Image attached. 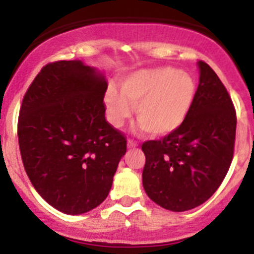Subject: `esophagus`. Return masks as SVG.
Masks as SVG:
<instances>
[{"label":"esophagus","instance_id":"esophagus-1","mask_svg":"<svg viewBox=\"0 0 254 254\" xmlns=\"http://www.w3.org/2000/svg\"><path fill=\"white\" fill-rule=\"evenodd\" d=\"M127 146H128V147H136V146H138V143L136 142V141H133V140H131V138H129V140L127 141Z\"/></svg>","mask_w":254,"mask_h":254}]
</instances>
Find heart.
<instances>
[{
    "label": "heart",
    "mask_w": 254,
    "mask_h": 254,
    "mask_svg": "<svg viewBox=\"0 0 254 254\" xmlns=\"http://www.w3.org/2000/svg\"><path fill=\"white\" fill-rule=\"evenodd\" d=\"M196 82L187 72L173 67L140 69L125 77L121 93L109 87L105 93V111L114 127H121L134 116L152 136H165L185 122L193 105Z\"/></svg>",
    "instance_id": "heart-1"
}]
</instances>
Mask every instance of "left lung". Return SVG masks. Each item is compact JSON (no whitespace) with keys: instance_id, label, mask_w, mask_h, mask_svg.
<instances>
[{"instance_id":"left-lung-1","label":"left lung","mask_w":254,"mask_h":254,"mask_svg":"<svg viewBox=\"0 0 254 254\" xmlns=\"http://www.w3.org/2000/svg\"><path fill=\"white\" fill-rule=\"evenodd\" d=\"M199 84L185 122L161 140L142 143V185L161 207L182 212L207 201L233 160L237 113L219 76L198 61Z\"/></svg>"}]
</instances>
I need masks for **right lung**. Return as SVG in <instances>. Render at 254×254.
I'll list each match as a JSON object with an SVG mask.
<instances>
[{"label":"right lung","mask_w":254,"mask_h":254,"mask_svg":"<svg viewBox=\"0 0 254 254\" xmlns=\"http://www.w3.org/2000/svg\"><path fill=\"white\" fill-rule=\"evenodd\" d=\"M107 87L81 61H57L40 69L22 99V164L38 193L64 214H85L107 198L127 150L125 134L105 121Z\"/></svg>","instance_id":"obj_1"}]
</instances>
